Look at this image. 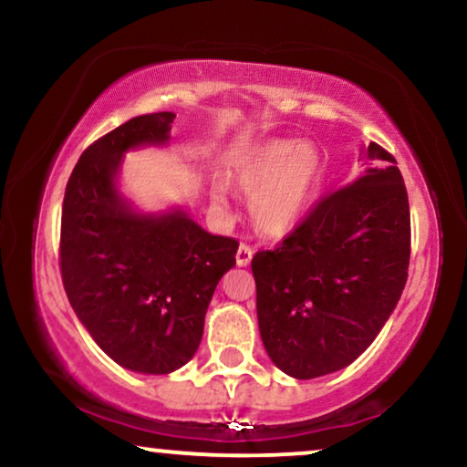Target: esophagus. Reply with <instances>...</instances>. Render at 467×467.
<instances>
[{"label": "esophagus", "mask_w": 467, "mask_h": 467, "mask_svg": "<svg viewBox=\"0 0 467 467\" xmlns=\"http://www.w3.org/2000/svg\"><path fill=\"white\" fill-rule=\"evenodd\" d=\"M252 256H254L252 247L247 244H241L239 250H237V265H239V267H247V265H250V261H252Z\"/></svg>", "instance_id": "obj_1"}]
</instances>
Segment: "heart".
<instances>
[{
  "label": "heart",
  "mask_w": 467,
  "mask_h": 467,
  "mask_svg": "<svg viewBox=\"0 0 467 467\" xmlns=\"http://www.w3.org/2000/svg\"><path fill=\"white\" fill-rule=\"evenodd\" d=\"M321 155L295 140H271L234 168V182L250 196L258 230L285 234L302 220L321 181ZM222 198V196H217Z\"/></svg>",
  "instance_id": "heart-1"
}]
</instances>
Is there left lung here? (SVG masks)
<instances>
[{
	"label": "left lung",
	"instance_id": "obj_1",
	"mask_svg": "<svg viewBox=\"0 0 467 467\" xmlns=\"http://www.w3.org/2000/svg\"><path fill=\"white\" fill-rule=\"evenodd\" d=\"M364 159L356 181L317 200L274 250L252 258L263 345L295 379L349 366L405 288L411 226L403 176L375 141Z\"/></svg>",
	"mask_w": 467,
	"mask_h": 467
}]
</instances>
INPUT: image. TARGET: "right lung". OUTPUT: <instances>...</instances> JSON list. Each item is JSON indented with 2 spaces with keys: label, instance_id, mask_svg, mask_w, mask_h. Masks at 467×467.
<instances>
[{
  "label": "right lung",
  "instance_id": "obj_1",
  "mask_svg": "<svg viewBox=\"0 0 467 467\" xmlns=\"http://www.w3.org/2000/svg\"><path fill=\"white\" fill-rule=\"evenodd\" d=\"M172 122V111L135 116L99 138L73 168L62 204L60 271L68 302L116 364L146 375H168L193 358L206 308L239 247L182 211L133 213L118 193L125 150L163 144Z\"/></svg>",
  "mask_w": 467,
  "mask_h": 467
}]
</instances>
